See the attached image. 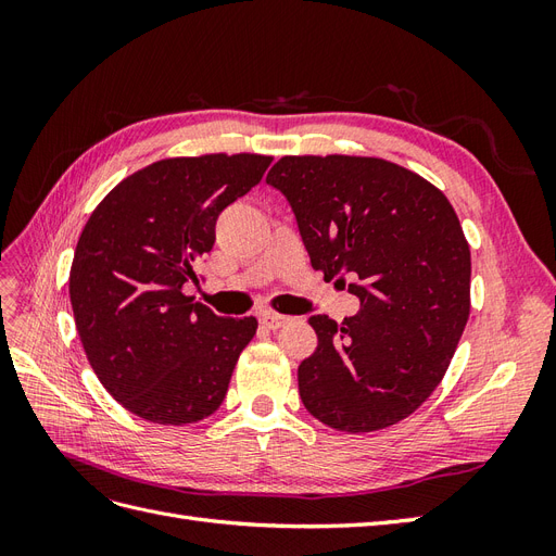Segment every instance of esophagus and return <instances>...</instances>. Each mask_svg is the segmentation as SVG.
Segmentation results:
<instances>
[{"label":"esophagus","instance_id":"esophagus-1","mask_svg":"<svg viewBox=\"0 0 556 556\" xmlns=\"http://www.w3.org/2000/svg\"><path fill=\"white\" fill-rule=\"evenodd\" d=\"M260 323L266 329H280V327H285V325L290 323V317L288 315H280V313H264L260 317Z\"/></svg>","mask_w":556,"mask_h":556}]
</instances>
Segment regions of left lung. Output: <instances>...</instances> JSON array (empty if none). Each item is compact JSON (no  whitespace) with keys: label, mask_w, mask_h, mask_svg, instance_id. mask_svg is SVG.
Instances as JSON below:
<instances>
[{"label":"left lung","mask_w":556,"mask_h":556,"mask_svg":"<svg viewBox=\"0 0 556 556\" xmlns=\"http://www.w3.org/2000/svg\"><path fill=\"white\" fill-rule=\"evenodd\" d=\"M266 182L288 197L315 271L343 288L348 278L362 301L341 325L308 319L306 410L348 433L401 422L441 384L468 323L470 248L457 213L427 178L382 157L285 155Z\"/></svg>","instance_id":"obj_1"}]
</instances>
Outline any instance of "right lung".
Returning a JSON list of instances; mask_svg holds the SVG:
<instances>
[{"label": "right lung", "mask_w": 556, "mask_h": 556, "mask_svg": "<svg viewBox=\"0 0 556 556\" xmlns=\"http://www.w3.org/2000/svg\"><path fill=\"white\" fill-rule=\"evenodd\" d=\"M271 155L166 157L123 178L83 227L70 299L104 390L155 425L213 415L255 317H217L182 294L215 243V220L262 180Z\"/></svg>", "instance_id": "obj_1"}]
</instances>
